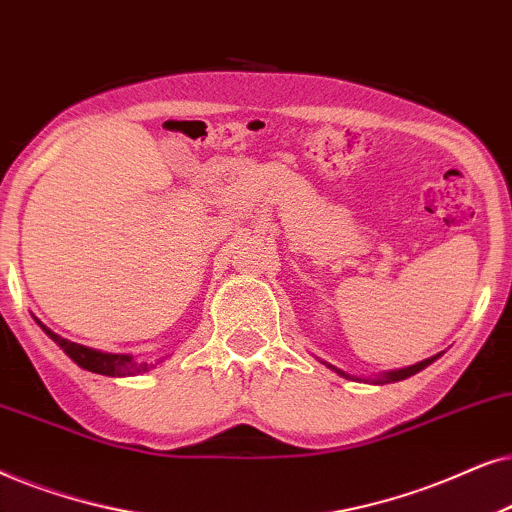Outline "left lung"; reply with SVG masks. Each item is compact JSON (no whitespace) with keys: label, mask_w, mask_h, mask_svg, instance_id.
<instances>
[{"label":"left lung","mask_w":512,"mask_h":512,"mask_svg":"<svg viewBox=\"0 0 512 512\" xmlns=\"http://www.w3.org/2000/svg\"><path fill=\"white\" fill-rule=\"evenodd\" d=\"M438 358H440V353H438V356H431V358L421 360V363H414V365H410V367H400V370L384 372V374H379V377H353V374L344 372V370H339V367L330 365V363H325V360H320V363H323L325 367H330L332 372H337L339 377H344V379H353V381H365V384H393V381H403V379H407V377H412V374L421 372V370H424V367H428V365L433 363V360H438Z\"/></svg>","instance_id":"left-lung-1"}]
</instances>
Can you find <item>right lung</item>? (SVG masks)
I'll list each match as a JSON object with an SVG mask.
<instances>
[{"label": "right lung", "instance_id": "right-lung-1", "mask_svg": "<svg viewBox=\"0 0 512 512\" xmlns=\"http://www.w3.org/2000/svg\"><path fill=\"white\" fill-rule=\"evenodd\" d=\"M34 320H37V325L42 327L46 335H49L53 342H56L60 349H63L67 356H70L74 363L81 367V370L105 374V377H138V374H145L152 370V367H156L154 363H145V360L133 358L131 353H109V351L91 349V346L70 342V339L60 337L58 332H53L51 327H46L39 318H34ZM166 358H161L159 363H163Z\"/></svg>", "mask_w": 512, "mask_h": 512}]
</instances>
